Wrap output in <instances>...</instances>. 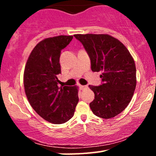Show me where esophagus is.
Segmentation results:
<instances>
[{"label":"esophagus","mask_w":156,"mask_h":156,"mask_svg":"<svg viewBox=\"0 0 156 156\" xmlns=\"http://www.w3.org/2000/svg\"><path fill=\"white\" fill-rule=\"evenodd\" d=\"M80 88L82 90H83V89H86L88 88V86H87V85H84V86L80 85Z\"/></svg>","instance_id":"34e87169"}]
</instances>
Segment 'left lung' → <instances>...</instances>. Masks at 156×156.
<instances>
[{"instance_id": "8db88e82", "label": "left lung", "mask_w": 156, "mask_h": 156, "mask_svg": "<svg viewBox=\"0 0 156 156\" xmlns=\"http://www.w3.org/2000/svg\"><path fill=\"white\" fill-rule=\"evenodd\" d=\"M89 55L93 72L102 71L100 86H89L94 93L89 103L98 117L110 119L124 111L136 85L133 57L118 39L108 34H75Z\"/></svg>"}]
</instances>
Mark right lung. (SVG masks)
Here are the masks:
<instances>
[{
	"label": "right lung",
	"mask_w": 156,
	"mask_h": 156,
	"mask_svg": "<svg viewBox=\"0 0 156 156\" xmlns=\"http://www.w3.org/2000/svg\"><path fill=\"white\" fill-rule=\"evenodd\" d=\"M73 36H58L39 42L28 57L24 71V88L28 102L46 121L62 124L73 117L78 104V87H59L61 51Z\"/></svg>",
	"instance_id": "1"
}]
</instances>
